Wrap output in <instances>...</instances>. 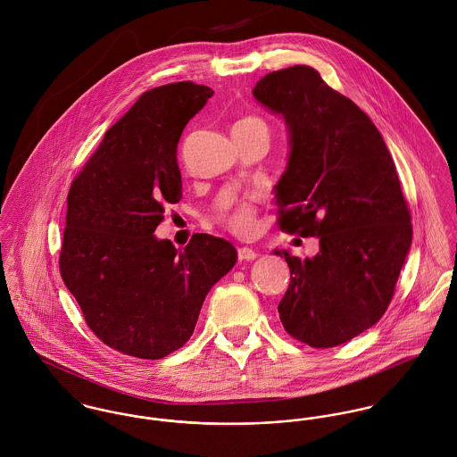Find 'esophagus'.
<instances>
[{"label": "esophagus", "mask_w": 457, "mask_h": 457, "mask_svg": "<svg viewBox=\"0 0 457 457\" xmlns=\"http://www.w3.org/2000/svg\"><path fill=\"white\" fill-rule=\"evenodd\" d=\"M257 255H259V253L253 251V249H249V247H240V249H238V259H240V261H253Z\"/></svg>", "instance_id": "esophagus-1"}]
</instances>
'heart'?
<instances>
[{
	"instance_id": "obj_1",
	"label": "heart",
	"mask_w": 457,
	"mask_h": 457,
	"mask_svg": "<svg viewBox=\"0 0 457 457\" xmlns=\"http://www.w3.org/2000/svg\"><path fill=\"white\" fill-rule=\"evenodd\" d=\"M235 126H261L266 128L264 122L257 117H245L242 120H238ZM253 206L249 202L237 204L226 217L224 222L229 226V229H233L238 235H247L251 233L253 228Z\"/></svg>"
}]
</instances>
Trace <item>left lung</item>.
<instances>
[{
    "label": "left lung",
    "instance_id": "8db88e82",
    "mask_svg": "<svg viewBox=\"0 0 457 457\" xmlns=\"http://www.w3.org/2000/svg\"><path fill=\"white\" fill-rule=\"evenodd\" d=\"M253 95L289 133L280 229L319 238L313 257L273 251L291 270L280 320L310 347H337L384 315L411 245L396 166L370 117L310 66L268 73Z\"/></svg>",
    "mask_w": 457,
    "mask_h": 457
}]
</instances>
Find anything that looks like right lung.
<instances>
[{
  "label": "right lung",
  "instance_id": "1",
  "mask_svg": "<svg viewBox=\"0 0 457 457\" xmlns=\"http://www.w3.org/2000/svg\"><path fill=\"white\" fill-rule=\"evenodd\" d=\"M213 91L193 82L155 87L103 137L68 193L61 277L108 347L161 359L193 335L208 291L237 249L196 233L177 251L154 231L182 198L177 144Z\"/></svg>",
  "mask_w": 457,
  "mask_h": 457
}]
</instances>
